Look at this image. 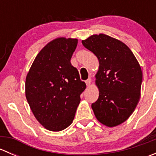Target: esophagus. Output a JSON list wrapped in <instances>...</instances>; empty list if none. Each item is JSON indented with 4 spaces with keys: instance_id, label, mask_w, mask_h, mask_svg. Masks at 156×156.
<instances>
[{
    "instance_id": "esophagus-1",
    "label": "esophagus",
    "mask_w": 156,
    "mask_h": 156,
    "mask_svg": "<svg viewBox=\"0 0 156 156\" xmlns=\"http://www.w3.org/2000/svg\"><path fill=\"white\" fill-rule=\"evenodd\" d=\"M85 82H86V84H87V87H89V86H90L91 82H92V80H91V78H88Z\"/></svg>"
}]
</instances>
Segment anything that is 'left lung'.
<instances>
[{"instance_id": "8db88e82", "label": "left lung", "mask_w": 156, "mask_h": 156, "mask_svg": "<svg viewBox=\"0 0 156 156\" xmlns=\"http://www.w3.org/2000/svg\"><path fill=\"white\" fill-rule=\"evenodd\" d=\"M81 42L100 63L95 76L100 94L91 105L94 115L103 125L117 126L131 115L140 100V66L125 44L106 34H94Z\"/></svg>"}]
</instances>
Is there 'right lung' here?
Listing matches in <instances>:
<instances>
[{"label":"right lung","instance_id":"1","mask_svg":"<svg viewBox=\"0 0 156 156\" xmlns=\"http://www.w3.org/2000/svg\"><path fill=\"white\" fill-rule=\"evenodd\" d=\"M78 39L58 37L49 42L34 59L26 79V97L39 123L60 131L72 123L86 84L81 81L71 58Z\"/></svg>","mask_w":156,"mask_h":156}]
</instances>
